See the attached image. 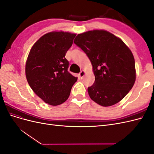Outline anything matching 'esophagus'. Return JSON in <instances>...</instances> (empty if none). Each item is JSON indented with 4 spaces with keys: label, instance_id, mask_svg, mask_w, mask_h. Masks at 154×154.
Returning a JSON list of instances; mask_svg holds the SVG:
<instances>
[{
    "label": "esophagus",
    "instance_id": "esophagus-1",
    "mask_svg": "<svg viewBox=\"0 0 154 154\" xmlns=\"http://www.w3.org/2000/svg\"><path fill=\"white\" fill-rule=\"evenodd\" d=\"M85 71H82L80 73H79V77H80V78L82 79V78H83V76H85Z\"/></svg>",
    "mask_w": 154,
    "mask_h": 154
}]
</instances>
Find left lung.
<instances>
[{
	"instance_id": "left-lung-1",
	"label": "left lung",
	"mask_w": 154,
	"mask_h": 154,
	"mask_svg": "<svg viewBox=\"0 0 154 154\" xmlns=\"http://www.w3.org/2000/svg\"><path fill=\"white\" fill-rule=\"evenodd\" d=\"M74 43L84 51L92 65L95 82L87 89L91 98L103 106L118 103L136 81L132 51L122 39L105 30L78 34Z\"/></svg>"
}]
</instances>
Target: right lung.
I'll return each instance as SVG.
<instances>
[{"label": "right lung", "mask_w": 154, "mask_h": 154, "mask_svg": "<svg viewBox=\"0 0 154 154\" xmlns=\"http://www.w3.org/2000/svg\"><path fill=\"white\" fill-rule=\"evenodd\" d=\"M76 34L53 31L43 35L32 45L26 63V76L35 94L49 105L66 101L77 81L67 71L65 56Z\"/></svg>", "instance_id": "right-lung-1"}]
</instances>
